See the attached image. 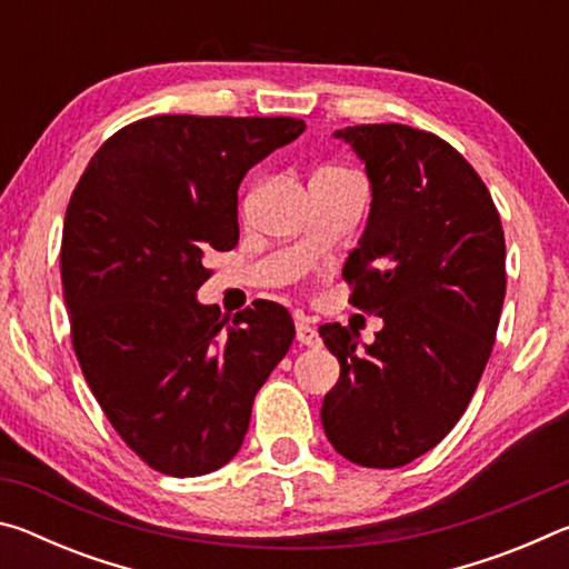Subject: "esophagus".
I'll use <instances>...</instances> for the list:
<instances>
[{
    "instance_id": "34e87169",
    "label": "esophagus",
    "mask_w": 569,
    "mask_h": 569,
    "mask_svg": "<svg viewBox=\"0 0 569 569\" xmlns=\"http://www.w3.org/2000/svg\"><path fill=\"white\" fill-rule=\"evenodd\" d=\"M296 339H298V343H303V346H319L321 343L319 331L313 329L311 321H308V319L296 321Z\"/></svg>"
}]
</instances>
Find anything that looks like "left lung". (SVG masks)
Returning a JSON list of instances; mask_svg holds the SVG:
<instances>
[{"label":"left lung","instance_id":"obj_1","mask_svg":"<svg viewBox=\"0 0 569 569\" xmlns=\"http://www.w3.org/2000/svg\"><path fill=\"white\" fill-rule=\"evenodd\" d=\"M363 162L371 210L343 266L349 303L381 316L377 341L326 323L341 363L321 423L353 465L393 469L445 439L471 401L505 303V230L477 170L409 124L336 130Z\"/></svg>","mask_w":569,"mask_h":569}]
</instances>
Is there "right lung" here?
<instances>
[{
  "instance_id": "add662e5",
  "label": "right lung",
  "mask_w": 569,
  "mask_h": 569,
  "mask_svg": "<svg viewBox=\"0 0 569 569\" xmlns=\"http://www.w3.org/2000/svg\"><path fill=\"white\" fill-rule=\"evenodd\" d=\"M306 130L293 118L156 114L94 152L62 230V293L94 399L134 455L200 477L238 455L258 389L293 343L291 313L233 321L196 298L210 248L238 243L246 172Z\"/></svg>"
}]
</instances>
